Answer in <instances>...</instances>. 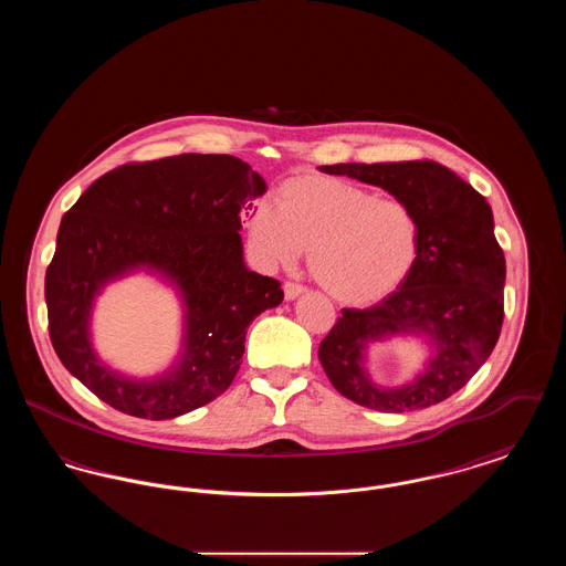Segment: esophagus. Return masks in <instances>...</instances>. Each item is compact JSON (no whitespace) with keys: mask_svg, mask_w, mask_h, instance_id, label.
<instances>
[{"mask_svg":"<svg viewBox=\"0 0 566 566\" xmlns=\"http://www.w3.org/2000/svg\"><path fill=\"white\" fill-rule=\"evenodd\" d=\"M307 289L303 286V284H296V282H286L284 284V296L289 298V301H293L298 295H303Z\"/></svg>","mask_w":566,"mask_h":566,"instance_id":"obj_1","label":"esophagus"}]
</instances>
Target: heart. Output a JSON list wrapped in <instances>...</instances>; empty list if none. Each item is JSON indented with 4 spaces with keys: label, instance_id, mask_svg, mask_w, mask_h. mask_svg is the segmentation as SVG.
<instances>
[{
    "label": "heart",
    "instance_id": "obj_1",
    "mask_svg": "<svg viewBox=\"0 0 566 566\" xmlns=\"http://www.w3.org/2000/svg\"><path fill=\"white\" fill-rule=\"evenodd\" d=\"M250 238L271 265L310 252V273L333 298L367 305L395 293L420 254V220L401 199L348 180L296 176L259 203Z\"/></svg>",
    "mask_w": 566,
    "mask_h": 566
}]
</instances>
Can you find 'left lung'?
<instances>
[{
  "label": "left lung",
  "instance_id": "obj_1",
  "mask_svg": "<svg viewBox=\"0 0 566 566\" xmlns=\"http://www.w3.org/2000/svg\"><path fill=\"white\" fill-rule=\"evenodd\" d=\"M321 169L388 190L420 220L416 268L376 305L342 310L318 348L324 374L339 395L376 411L399 413L446 401L488 360L505 316V254L488 201L452 169L427 159ZM395 334H424L433 358L413 382L381 389L364 369V352Z\"/></svg>",
  "mask_w": 566,
  "mask_h": 566
}]
</instances>
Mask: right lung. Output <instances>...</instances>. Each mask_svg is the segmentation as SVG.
<instances>
[{
    "label": "right lung",
    "instance_id": "add662e5",
    "mask_svg": "<svg viewBox=\"0 0 566 566\" xmlns=\"http://www.w3.org/2000/svg\"><path fill=\"white\" fill-rule=\"evenodd\" d=\"M265 190V180L231 155L127 163L97 178L61 218L44 282L63 367L104 403L146 420H169L220 397L242 365L248 326L284 298L277 280L243 265L242 216ZM142 266L176 283L186 301L184 356L150 382L109 373L87 339L94 295Z\"/></svg>",
    "mask_w": 566,
    "mask_h": 566
}]
</instances>
